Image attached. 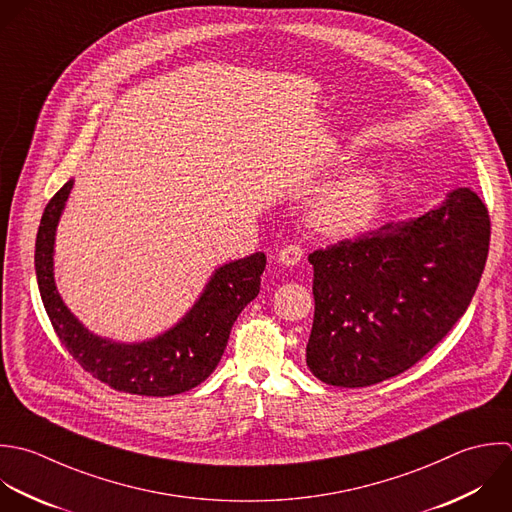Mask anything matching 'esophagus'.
<instances>
[{"mask_svg": "<svg viewBox=\"0 0 512 512\" xmlns=\"http://www.w3.org/2000/svg\"><path fill=\"white\" fill-rule=\"evenodd\" d=\"M303 259V247L301 245H285L281 251H279V255H277V261L281 263V265H285V267H293V265H297L299 261Z\"/></svg>", "mask_w": 512, "mask_h": 512, "instance_id": "obj_1", "label": "esophagus"}]
</instances>
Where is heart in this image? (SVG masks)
I'll return each mask as SVG.
<instances>
[{
  "mask_svg": "<svg viewBox=\"0 0 512 512\" xmlns=\"http://www.w3.org/2000/svg\"><path fill=\"white\" fill-rule=\"evenodd\" d=\"M383 205V183L373 173H355L323 189L309 205V223L325 235L367 229Z\"/></svg>",
  "mask_w": 512,
  "mask_h": 512,
  "instance_id": "heart-1",
  "label": "heart"
}]
</instances>
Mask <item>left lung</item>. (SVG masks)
<instances>
[{
    "label": "left lung",
    "mask_w": 512,
    "mask_h": 512,
    "mask_svg": "<svg viewBox=\"0 0 512 512\" xmlns=\"http://www.w3.org/2000/svg\"><path fill=\"white\" fill-rule=\"evenodd\" d=\"M489 241L485 203L459 187L419 217L311 253V373L355 389L411 369L465 315Z\"/></svg>",
    "instance_id": "left-lung-1"
}]
</instances>
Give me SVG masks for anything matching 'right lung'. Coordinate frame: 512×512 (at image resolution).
<instances>
[{"mask_svg": "<svg viewBox=\"0 0 512 512\" xmlns=\"http://www.w3.org/2000/svg\"><path fill=\"white\" fill-rule=\"evenodd\" d=\"M71 187L73 179L51 197L35 239L37 287L59 341L89 375L115 391L171 397L201 385L221 361L239 313L259 295L265 253L217 267L195 305L165 333L141 343L99 337L65 307L53 279L55 231Z\"/></svg>", "mask_w": 512, "mask_h": 512, "instance_id": "add662e5", "label": "right lung"}]
</instances>
